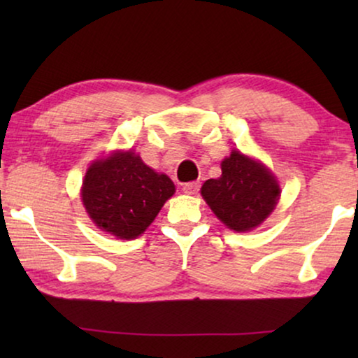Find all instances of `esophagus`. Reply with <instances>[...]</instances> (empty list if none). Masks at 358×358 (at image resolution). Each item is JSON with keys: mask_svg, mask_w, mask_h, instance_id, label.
<instances>
[{"mask_svg": "<svg viewBox=\"0 0 358 358\" xmlns=\"http://www.w3.org/2000/svg\"><path fill=\"white\" fill-rule=\"evenodd\" d=\"M182 190H184V194H189V195L199 194L200 182H187V184H184L182 185Z\"/></svg>", "mask_w": 358, "mask_h": 358, "instance_id": "34e87169", "label": "esophagus"}]
</instances>
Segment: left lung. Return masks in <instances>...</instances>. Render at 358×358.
Segmentation results:
<instances>
[{
	"label": "left lung",
	"mask_w": 358,
	"mask_h": 358,
	"mask_svg": "<svg viewBox=\"0 0 358 358\" xmlns=\"http://www.w3.org/2000/svg\"><path fill=\"white\" fill-rule=\"evenodd\" d=\"M202 197L233 231H251L273 212L280 199L275 176L261 161L233 150L222 161V176L205 180Z\"/></svg>",
	"instance_id": "8db88e82"
}]
</instances>
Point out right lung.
<instances>
[{
	"label": "right lung",
	"mask_w": 358,
	"mask_h": 358,
	"mask_svg": "<svg viewBox=\"0 0 358 358\" xmlns=\"http://www.w3.org/2000/svg\"><path fill=\"white\" fill-rule=\"evenodd\" d=\"M174 192L168 176L156 173L129 150L114 151L87 168L81 200L97 228L119 239H135Z\"/></svg>",
	"instance_id": "add662e5"
}]
</instances>
